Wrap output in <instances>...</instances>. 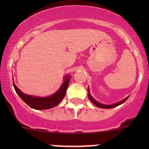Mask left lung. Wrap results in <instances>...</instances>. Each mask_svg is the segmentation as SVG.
Instances as JSON below:
<instances>
[{"label":"left lung","instance_id":"8db88e82","mask_svg":"<svg viewBox=\"0 0 149 149\" xmlns=\"http://www.w3.org/2000/svg\"><path fill=\"white\" fill-rule=\"evenodd\" d=\"M88 98H89V100L91 101V102L94 104H95L97 107L102 108V109H111V108H114L116 107H118V106L120 105V104H123L124 102H125V101L127 100L128 98H129V97H127L126 98H125L124 100H123L122 101H120V102H117V103H116V104H111V105H107V104H101V103H100V102H98L97 101L95 100V99H94L93 97L91 96V95H90V90L88 89Z\"/></svg>","mask_w":149,"mask_h":149}]
</instances>
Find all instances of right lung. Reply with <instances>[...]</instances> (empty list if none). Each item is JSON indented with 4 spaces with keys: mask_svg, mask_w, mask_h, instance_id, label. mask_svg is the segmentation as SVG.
<instances>
[{
    "mask_svg": "<svg viewBox=\"0 0 149 149\" xmlns=\"http://www.w3.org/2000/svg\"><path fill=\"white\" fill-rule=\"evenodd\" d=\"M70 78H71V76L66 75L64 77V83L61 85L59 90L55 93L48 97H36L23 93L15 85L14 82H13V86L17 94L19 96L20 98L31 108L36 109V110H45V109H51L57 106L64 99L68 85H69Z\"/></svg>",
    "mask_w": 149,
    "mask_h": 149,
    "instance_id": "right-lung-1",
    "label": "right lung"
}]
</instances>
